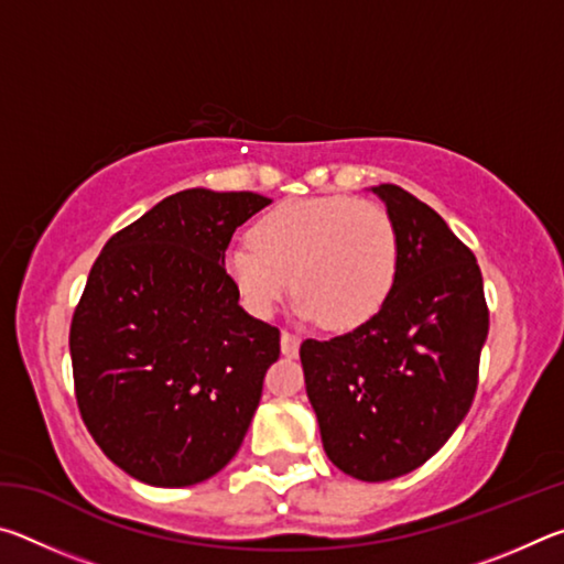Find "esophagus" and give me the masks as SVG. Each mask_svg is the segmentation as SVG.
<instances>
[{
    "mask_svg": "<svg viewBox=\"0 0 564 564\" xmlns=\"http://www.w3.org/2000/svg\"><path fill=\"white\" fill-rule=\"evenodd\" d=\"M299 348H301V338L293 336V333L283 330L281 333V352L285 358H295L299 356Z\"/></svg>",
    "mask_w": 564,
    "mask_h": 564,
    "instance_id": "34e87169",
    "label": "esophagus"
}]
</instances>
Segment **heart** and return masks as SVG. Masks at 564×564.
Masks as SVG:
<instances>
[{"label":"heart","instance_id":"1","mask_svg":"<svg viewBox=\"0 0 564 564\" xmlns=\"http://www.w3.org/2000/svg\"><path fill=\"white\" fill-rule=\"evenodd\" d=\"M248 240L228 248L224 271L256 318H271L295 289L299 318L352 330L378 316L393 293L400 243L393 218L378 204L350 196L283 202L253 224Z\"/></svg>","mask_w":564,"mask_h":564}]
</instances>
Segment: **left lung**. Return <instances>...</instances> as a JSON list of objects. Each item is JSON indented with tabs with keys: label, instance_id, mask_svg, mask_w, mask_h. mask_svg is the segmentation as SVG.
<instances>
[{
	"label": "left lung",
	"instance_id": "1",
	"mask_svg": "<svg viewBox=\"0 0 564 564\" xmlns=\"http://www.w3.org/2000/svg\"><path fill=\"white\" fill-rule=\"evenodd\" d=\"M370 191L398 231L393 293L346 336L303 340L301 362L328 460L383 482L431 460L463 423L490 316L480 265L443 218L400 186Z\"/></svg>",
	"mask_w": 564,
	"mask_h": 564
}]
</instances>
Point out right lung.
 <instances>
[{
	"label": "right lung",
	"instance_id": "right-lung-1",
	"mask_svg": "<svg viewBox=\"0 0 564 564\" xmlns=\"http://www.w3.org/2000/svg\"><path fill=\"white\" fill-rule=\"evenodd\" d=\"M271 198L186 188L113 234L69 333L84 425L123 473L188 488L238 453L281 333L226 279L234 231Z\"/></svg>",
	"mask_w": 564,
	"mask_h": 564
}]
</instances>
